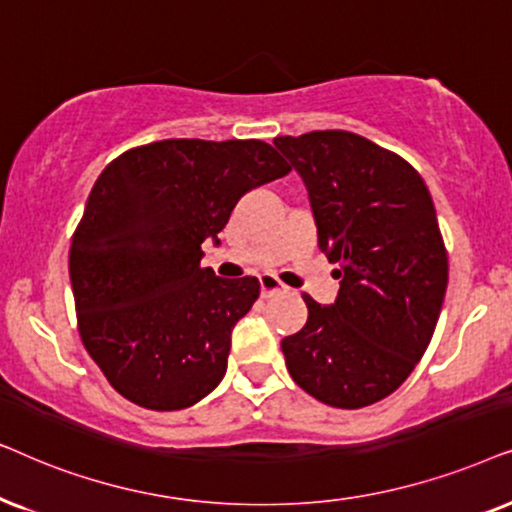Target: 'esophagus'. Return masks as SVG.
<instances>
[{
	"label": "esophagus",
	"instance_id": "esophagus-1",
	"mask_svg": "<svg viewBox=\"0 0 512 512\" xmlns=\"http://www.w3.org/2000/svg\"><path fill=\"white\" fill-rule=\"evenodd\" d=\"M260 288H262V297H271V295H276V292H283L285 285L278 281L276 276L262 274L260 276Z\"/></svg>",
	"mask_w": 512,
	"mask_h": 512
}]
</instances>
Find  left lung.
Returning <instances> with one entry per match:
<instances>
[{
    "mask_svg": "<svg viewBox=\"0 0 512 512\" xmlns=\"http://www.w3.org/2000/svg\"><path fill=\"white\" fill-rule=\"evenodd\" d=\"M274 145L302 175L318 248L337 264L339 295L281 342L299 388L358 410L391 395L431 344L447 290V250L426 182L403 156L349 131Z\"/></svg>",
    "mask_w": 512,
    "mask_h": 512,
    "instance_id": "left-lung-1",
    "label": "left lung"
}]
</instances>
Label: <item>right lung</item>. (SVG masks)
I'll use <instances>...</instances> for the list:
<instances>
[{
  "mask_svg": "<svg viewBox=\"0 0 512 512\" xmlns=\"http://www.w3.org/2000/svg\"><path fill=\"white\" fill-rule=\"evenodd\" d=\"M262 140H161L102 170L70 245L79 335L109 384L156 412L185 410L227 372L255 276L201 267L238 199L288 175Z\"/></svg>",
  "mask_w": 512,
  "mask_h": 512,
  "instance_id": "1",
  "label": "right lung"
}]
</instances>
